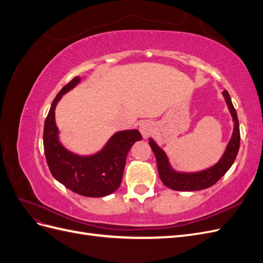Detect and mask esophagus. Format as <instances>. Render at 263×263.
<instances>
[{"instance_id": "obj_1", "label": "esophagus", "mask_w": 263, "mask_h": 263, "mask_svg": "<svg viewBox=\"0 0 263 263\" xmlns=\"http://www.w3.org/2000/svg\"><path fill=\"white\" fill-rule=\"evenodd\" d=\"M155 130V125L151 123L150 121H145V122H141L139 125V132L141 133L142 137L147 138L149 135H151Z\"/></svg>"}]
</instances>
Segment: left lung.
Returning <instances> with one entry per match:
<instances>
[{
	"mask_svg": "<svg viewBox=\"0 0 263 263\" xmlns=\"http://www.w3.org/2000/svg\"><path fill=\"white\" fill-rule=\"evenodd\" d=\"M221 94L225 99L230 116L233 118L234 129L224 154H222L219 160L211 165L210 168L194 172L176 170L171 165L165 151L153 138H149V146L153 149L156 156L159 177H160L162 183L166 187L174 191H185V192L208 189L214 185L233 165L240 146L239 122H238L236 109L232 103V99L229 97V93L225 90Z\"/></svg>",
	"mask_w": 263,
	"mask_h": 263,
	"instance_id": "obj_1",
	"label": "left lung"
}]
</instances>
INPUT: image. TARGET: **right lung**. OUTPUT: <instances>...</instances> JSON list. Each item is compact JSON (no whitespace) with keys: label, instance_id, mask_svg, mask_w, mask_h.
I'll return each mask as SVG.
<instances>
[{"label":"right lung","instance_id":"obj_1","mask_svg":"<svg viewBox=\"0 0 263 263\" xmlns=\"http://www.w3.org/2000/svg\"><path fill=\"white\" fill-rule=\"evenodd\" d=\"M76 77L53 100L44 126V150L52 177L72 192L87 197H103L121 185L126 157L132 146L141 140L137 129L116 132L98 153L79 155L67 149L60 140L55 124V107L63 95L81 82Z\"/></svg>","mask_w":263,"mask_h":263}]
</instances>
